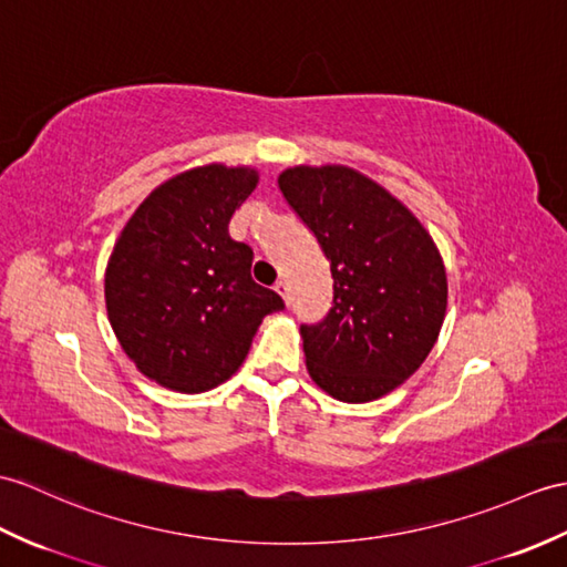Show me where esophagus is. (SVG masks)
<instances>
[{"instance_id":"1","label":"esophagus","mask_w":567,"mask_h":567,"mask_svg":"<svg viewBox=\"0 0 567 567\" xmlns=\"http://www.w3.org/2000/svg\"><path fill=\"white\" fill-rule=\"evenodd\" d=\"M275 292H278V295L285 299V305H289V285H287L285 280L275 282Z\"/></svg>"}]
</instances>
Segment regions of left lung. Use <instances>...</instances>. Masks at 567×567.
<instances>
[{
  "mask_svg": "<svg viewBox=\"0 0 567 567\" xmlns=\"http://www.w3.org/2000/svg\"><path fill=\"white\" fill-rule=\"evenodd\" d=\"M278 186L331 262L333 307L301 326L307 370L338 401L381 399L440 336L446 272L437 246L411 209L348 166H295Z\"/></svg>",
  "mask_w": 567,
  "mask_h": 567,
  "instance_id": "8db88e82",
  "label": "left lung"
}]
</instances>
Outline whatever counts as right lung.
<instances>
[{
	"instance_id": "obj_1",
	"label": "right lung",
	"mask_w": 567,
	"mask_h": 567,
	"mask_svg": "<svg viewBox=\"0 0 567 567\" xmlns=\"http://www.w3.org/2000/svg\"><path fill=\"white\" fill-rule=\"evenodd\" d=\"M258 174L209 164L152 190L130 217L105 268V309L137 370L156 384L200 393L227 381L262 316L285 309L251 278V246L229 221Z\"/></svg>"
}]
</instances>
